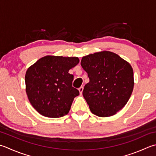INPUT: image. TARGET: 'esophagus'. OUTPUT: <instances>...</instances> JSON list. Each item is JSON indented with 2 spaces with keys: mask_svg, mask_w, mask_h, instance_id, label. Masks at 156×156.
Listing matches in <instances>:
<instances>
[{
  "mask_svg": "<svg viewBox=\"0 0 156 156\" xmlns=\"http://www.w3.org/2000/svg\"><path fill=\"white\" fill-rule=\"evenodd\" d=\"M83 89H84L83 87H80V88H78V90H79V92H80V94L82 93V91H83Z\"/></svg>",
  "mask_w": 156,
  "mask_h": 156,
  "instance_id": "34e87169",
  "label": "esophagus"
}]
</instances>
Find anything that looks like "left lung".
<instances>
[{
  "label": "left lung",
  "mask_w": 156,
  "mask_h": 156,
  "mask_svg": "<svg viewBox=\"0 0 156 156\" xmlns=\"http://www.w3.org/2000/svg\"><path fill=\"white\" fill-rule=\"evenodd\" d=\"M80 64L90 80L82 94L91 112L103 118L115 115L133 93L134 74L130 64L107 51L83 57Z\"/></svg>",
  "instance_id": "8db88e82"
}]
</instances>
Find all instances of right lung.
<instances>
[{"mask_svg": "<svg viewBox=\"0 0 156 156\" xmlns=\"http://www.w3.org/2000/svg\"><path fill=\"white\" fill-rule=\"evenodd\" d=\"M79 63L76 57L47 55L27 69L26 91L30 103L40 114L60 118L68 114L79 91L72 87L69 70Z\"/></svg>", "mask_w": 156, "mask_h": 156, "instance_id": "obj_1", "label": "right lung"}]
</instances>
